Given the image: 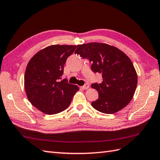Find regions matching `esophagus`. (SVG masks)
I'll return each instance as SVG.
<instances>
[{"label":"esophagus","instance_id":"obj_1","mask_svg":"<svg viewBox=\"0 0 160 160\" xmlns=\"http://www.w3.org/2000/svg\"><path fill=\"white\" fill-rule=\"evenodd\" d=\"M82 88L86 90V89H88V88H89V85H88V84H85L84 85V86L82 87Z\"/></svg>","mask_w":160,"mask_h":160}]
</instances>
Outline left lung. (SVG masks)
I'll return each mask as SVG.
<instances>
[{"mask_svg": "<svg viewBox=\"0 0 160 160\" xmlns=\"http://www.w3.org/2000/svg\"><path fill=\"white\" fill-rule=\"evenodd\" d=\"M75 53L92 63L91 70L102 75V83L91 87L99 92L91 103L99 112L113 114L130 102L138 83V76L130 59L122 51L106 43L78 45Z\"/></svg>", "mask_w": 160, "mask_h": 160, "instance_id": "1", "label": "left lung"}]
</instances>
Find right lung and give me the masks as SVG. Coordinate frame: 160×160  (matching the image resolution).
I'll return each mask as SVG.
<instances>
[{"label":"right lung","mask_w":160,"mask_h":160,"mask_svg":"<svg viewBox=\"0 0 160 160\" xmlns=\"http://www.w3.org/2000/svg\"><path fill=\"white\" fill-rule=\"evenodd\" d=\"M76 46L53 45L38 52L28 62L24 74L27 98L37 109L48 114L62 112L69 107L79 88L61 80L64 65Z\"/></svg>","instance_id":"obj_1"}]
</instances>
